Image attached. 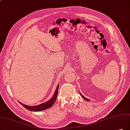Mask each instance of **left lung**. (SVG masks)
Masks as SVG:
<instances>
[{
    "instance_id": "left-lung-1",
    "label": "left lung",
    "mask_w": 130,
    "mask_h": 130,
    "mask_svg": "<svg viewBox=\"0 0 130 130\" xmlns=\"http://www.w3.org/2000/svg\"><path fill=\"white\" fill-rule=\"evenodd\" d=\"M80 95H81V96H82V98H83L84 99H85V100H86V101H90V99H87V98H86L85 97H84V96H83V95H82V94H81L80 93Z\"/></svg>"
}]
</instances>
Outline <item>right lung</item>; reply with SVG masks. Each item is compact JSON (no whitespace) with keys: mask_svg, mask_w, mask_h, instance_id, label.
Masks as SVG:
<instances>
[{"mask_svg":"<svg viewBox=\"0 0 130 130\" xmlns=\"http://www.w3.org/2000/svg\"><path fill=\"white\" fill-rule=\"evenodd\" d=\"M58 85L57 86V87L56 89L55 92L53 95V97L50 99V100H48V101L45 103H44L41 104H39L38 105H35V106H28V105H26L25 104H22V103L19 102L21 104V105L24 106V108H25L26 109H27V110H31V111H41V110H44L45 109H47L50 108V107L53 105V104L55 103L56 100L57 98V93H58Z\"/></svg>","mask_w":130,"mask_h":130,"instance_id":"1","label":"right lung"}]
</instances>
